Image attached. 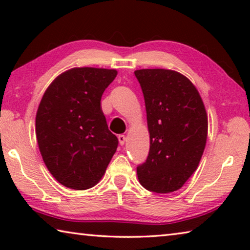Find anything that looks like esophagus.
<instances>
[{"mask_svg":"<svg viewBox=\"0 0 250 250\" xmlns=\"http://www.w3.org/2000/svg\"><path fill=\"white\" fill-rule=\"evenodd\" d=\"M118 139H119V142H120L121 146H124L125 143V141H126V137H125V135H124V134H120L119 137H118Z\"/></svg>","mask_w":250,"mask_h":250,"instance_id":"1","label":"esophagus"}]
</instances>
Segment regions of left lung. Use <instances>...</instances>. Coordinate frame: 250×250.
Listing matches in <instances>:
<instances>
[{
  "label": "left lung",
  "instance_id": "1",
  "mask_svg": "<svg viewBox=\"0 0 250 250\" xmlns=\"http://www.w3.org/2000/svg\"><path fill=\"white\" fill-rule=\"evenodd\" d=\"M135 77L145 97L149 156L137 167L140 184L155 193L180 189L204 152L208 120L193 83L171 69H138Z\"/></svg>",
  "mask_w": 250,
  "mask_h": 250
}]
</instances>
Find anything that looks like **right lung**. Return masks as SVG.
Wrapping results in <instances>:
<instances>
[{
    "instance_id": "1",
    "label": "right lung",
    "mask_w": 250,
    "mask_h": 250,
    "mask_svg": "<svg viewBox=\"0 0 250 250\" xmlns=\"http://www.w3.org/2000/svg\"><path fill=\"white\" fill-rule=\"evenodd\" d=\"M116 69L74 67L55 78L36 112L39 149L46 167L66 188L98 184L116 153L118 139L100 108Z\"/></svg>"
}]
</instances>
